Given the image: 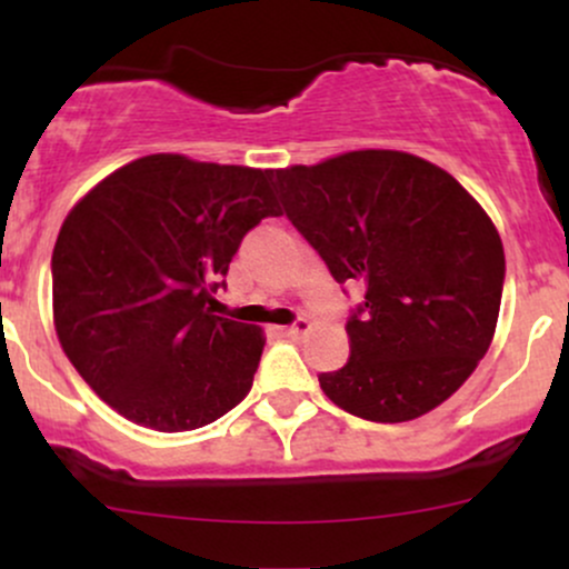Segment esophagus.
<instances>
[{"instance_id": "obj_1", "label": "esophagus", "mask_w": 569, "mask_h": 569, "mask_svg": "<svg viewBox=\"0 0 569 569\" xmlns=\"http://www.w3.org/2000/svg\"><path fill=\"white\" fill-rule=\"evenodd\" d=\"M307 329H310V321H307V318H297V321H293L291 326H286L283 335L286 337H299V335H305Z\"/></svg>"}]
</instances>
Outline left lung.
Segmentation results:
<instances>
[{
  "label": "left lung",
  "mask_w": 569,
  "mask_h": 569,
  "mask_svg": "<svg viewBox=\"0 0 569 569\" xmlns=\"http://www.w3.org/2000/svg\"><path fill=\"white\" fill-rule=\"evenodd\" d=\"M286 217L337 283H356L350 358L323 393L371 422L428 415L473 375L498 326L506 253L485 208L433 162L361 149L272 171Z\"/></svg>",
  "instance_id": "obj_1"
}]
</instances>
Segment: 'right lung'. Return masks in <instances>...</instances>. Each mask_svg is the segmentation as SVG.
<instances>
[{"mask_svg":"<svg viewBox=\"0 0 569 569\" xmlns=\"http://www.w3.org/2000/svg\"><path fill=\"white\" fill-rule=\"evenodd\" d=\"M272 171L149 154L96 184L53 248V318L80 377L130 422L179 433L251 390L262 329L213 316Z\"/></svg>","mask_w":569,"mask_h":569,"instance_id":"obj_1","label":"right lung"}]
</instances>
